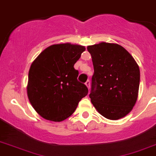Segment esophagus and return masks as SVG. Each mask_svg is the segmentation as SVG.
<instances>
[{
  "label": "esophagus",
  "instance_id": "34e87169",
  "mask_svg": "<svg viewBox=\"0 0 156 156\" xmlns=\"http://www.w3.org/2000/svg\"><path fill=\"white\" fill-rule=\"evenodd\" d=\"M85 85L87 86V88H88V90H89V89H90V81H89V80H88V81H86Z\"/></svg>",
  "mask_w": 156,
  "mask_h": 156
}]
</instances>
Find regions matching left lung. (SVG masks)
<instances>
[{
  "label": "left lung",
  "instance_id": "left-lung-1",
  "mask_svg": "<svg viewBox=\"0 0 156 156\" xmlns=\"http://www.w3.org/2000/svg\"><path fill=\"white\" fill-rule=\"evenodd\" d=\"M93 62L92 104L108 120L126 116L138 98L140 72L133 57L123 46L102 42L88 46Z\"/></svg>",
  "mask_w": 156,
  "mask_h": 156
}]
</instances>
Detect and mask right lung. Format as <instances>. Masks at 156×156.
Segmentation results:
<instances>
[{"label": "right lung", "mask_w": 156, "mask_h": 156, "mask_svg": "<svg viewBox=\"0 0 156 156\" xmlns=\"http://www.w3.org/2000/svg\"><path fill=\"white\" fill-rule=\"evenodd\" d=\"M85 47L70 43L45 49L29 70L27 96L36 113L46 120L61 122L76 110L88 89L77 80L74 65Z\"/></svg>", "instance_id": "obj_1"}]
</instances>
